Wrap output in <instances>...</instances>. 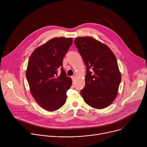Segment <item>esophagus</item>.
<instances>
[{
  "label": "esophagus",
  "instance_id": "obj_1",
  "mask_svg": "<svg viewBox=\"0 0 147 147\" xmlns=\"http://www.w3.org/2000/svg\"><path fill=\"white\" fill-rule=\"evenodd\" d=\"M71 78H72V80H73V81L76 79V77L75 76H72L71 77Z\"/></svg>",
  "mask_w": 147,
  "mask_h": 147
}]
</instances>
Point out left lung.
I'll list each match as a JSON object with an SVG mask.
<instances>
[{
  "label": "left lung",
  "mask_w": 147,
  "mask_h": 147,
  "mask_svg": "<svg viewBox=\"0 0 147 147\" xmlns=\"http://www.w3.org/2000/svg\"><path fill=\"white\" fill-rule=\"evenodd\" d=\"M74 44L87 69L86 85L81 91L84 100L95 109L108 107L117 95L121 79L115 54L91 36L78 37Z\"/></svg>",
  "instance_id": "left-lung-1"
}]
</instances>
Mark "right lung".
I'll list each match as a JSON object with an SVG mask.
<instances>
[{"label":"right lung","instance_id":"1","mask_svg":"<svg viewBox=\"0 0 147 147\" xmlns=\"http://www.w3.org/2000/svg\"><path fill=\"white\" fill-rule=\"evenodd\" d=\"M72 43V38L56 37L36 48L30 57L26 70L30 90L36 102L48 111L60 109L66 101L72 80L63 68V59Z\"/></svg>","mask_w":147,"mask_h":147}]
</instances>
